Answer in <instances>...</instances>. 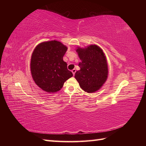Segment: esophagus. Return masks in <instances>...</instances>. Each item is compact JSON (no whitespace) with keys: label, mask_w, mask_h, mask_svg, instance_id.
I'll list each match as a JSON object with an SVG mask.
<instances>
[{"label":"esophagus","mask_w":146,"mask_h":146,"mask_svg":"<svg viewBox=\"0 0 146 146\" xmlns=\"http://www.w3.org/2000/svg\"><path fill=\"white\" fill-rule=\"evenodd\" d=\"M76 70L75 69H72V74H73L74 76L75 75V73H76Z\"/></svg>","instance_id":"1"}]
</instances>
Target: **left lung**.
<instances>
[{
	"label": "left lung",
	"mask_w": 146,
	"mask_h": 146,
	"mask_svg": "<svg viewBox=\"0 0 146 146\" xmlns=\"http://www.w3.org/2000/svg\"><path fill=\"white\" fill-rule=\"evenodd\" d=\"M76 52L81 62L78 64L80 69L75 74V78L88 93L99 90L108 76V63L104 52L96 44L84 48L77 47Z\"/></svg>",
	"instance_id": "left-lung-1"
}]
</instances>
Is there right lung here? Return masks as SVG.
<instances>
[{"mask_svg":"<svg viewBox=\"0 0 146 146\" xmlns=\"http://www.w3.org/2000/svg\"><path fill=\"white\" fill-rule=\"evenodd\" d=\"M68 47L60 41H44L38 44L32 53L30 70L35 83L48 93L59 91L64 83L73 76L63 61Z\"/></svg>","mask_w":146,"mask_h":146,"instance_id":"right-lung-1","label":"right lung"}]
</instances>
